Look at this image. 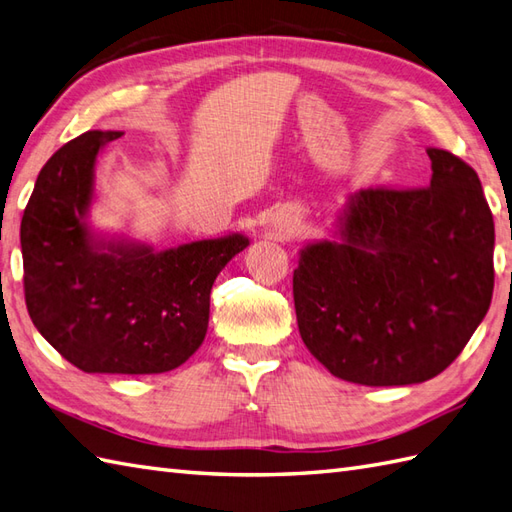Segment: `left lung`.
I'll use <instances>...</instances> for the list:
<instances>
[{"label": "left lung", "instance_id": "left-lung-1", "mask_svg": "<svg viewBox=\"0 0 512 512\" xmlns=\"http://www.w3.org/2000/svg\"><path fill=\"white\" fill-rule=\"evenodd\" d=\"M429 188L348 195L333 238L293 271L304 346L359 385L436 377L467 346L493 298V214L480 177L429 146Z\"/></svg>", "mask_w": 512, "mask_h": 512}]
</instances>
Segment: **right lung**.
<instances>
[{
  "label": "right lung",
  "instance_id": "1",
  "mask_svg": "<svg viewBox=\"0 0 512 512\" xmlns=\"http://www.w3.org/2000/svg\"><path fill=\"white\" fill-rule=\"evenodd\" d=\"M120 135L87 131L41 168L21 219L26 304L45 342L78 370L160 374L203 344L214 280L249 238L155 249L96 230L98 155Z\"/></svg>",
  "mask_w": 512,
  "mask_h": 512
}]
</instances>
